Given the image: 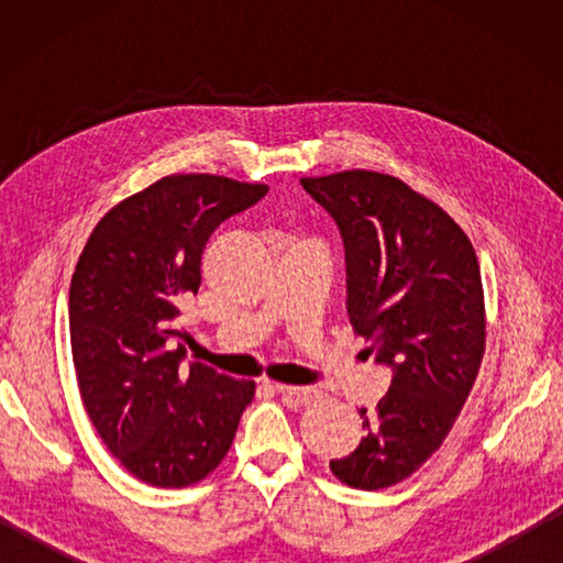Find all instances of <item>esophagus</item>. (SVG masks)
<instances>
[{"mask_svg": "<svg viewBox=\"0 0 563 563\" xmlns=\"http://www.w3.org/2000/svg\"><path fill=\"white\" fill-rule=\"evenodd\" d=\"M283 404H288L290 409H300V406L312 404L319 397V389L314 387H288V385H275Z\"/></svg>", "mask_w": 563, "mask_h": 563, "instance_id": "34e87169", "label": "esophagus"}]
</instances>
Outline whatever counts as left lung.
Wrapping results in <instances>:
<instances>
[{"label": "left lung", "instance_id": "obj_1", "mask_svg": "<svg viewBox=\"0 0 563 563\" xmlns=\"http://www.w3.org/2000/svg\"><path fill=\"white\" fill-rule=\"evenodd\" d=\"M336 222L345 309L367 353L391 369L365 438L331 472L361 492L399 484L448 438L479 373L486 319L479 261L462 227L387 174L300 178Z\"/></svg>", "mask_w": 563, "mask_h": 563}]
</instances>
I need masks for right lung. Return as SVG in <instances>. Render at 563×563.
I'll return each mask as SVG.
<instances>
[{
  "instance_id": "right-lung-1",
  "label": "right lung",
  "mask_w": 563,
  "mask_h": 563,
  "mask_svg": "<svg viewBox=\"0 0 563 563\" xmlns=\"http://www.w3.org/2000/svg\"><path fill=\"white\" fill-rule=\"evenodd\" d=\"M268 194L210 174H174L93 227L69 283V341L84 409L135 479L184 488L222 462L251 379L184 367L178 307L200 288L210 234Z\"/></svg>"
}]
</instances>
